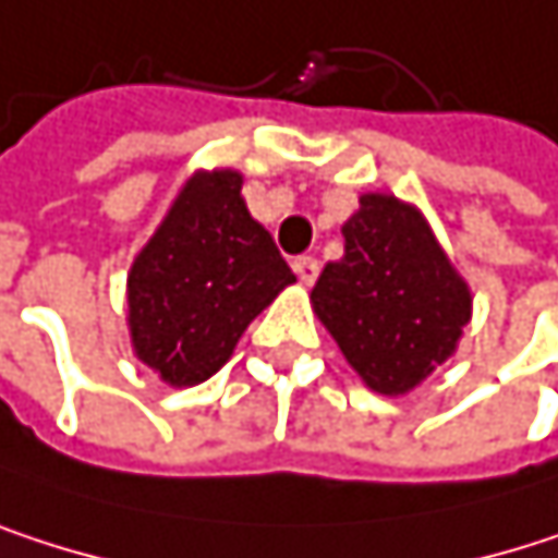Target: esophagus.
<instances>
[{
  "mask_svg": "<svg viewBox=\"0 0 558 558\" xmlns=\"http://www.w3.org/2000/svg\"><path fill=\"white\" fill-rule=\"evenodd\" d=\"M292 269H295V276H299L302 282H315L322 266H318V259H315V256H295Z\"/></svg>",
  "mask_w": 558,
  "mask_h": 558,
  "instance_id": "obj_1",
  "label": "esophagus"
}]
</instances>
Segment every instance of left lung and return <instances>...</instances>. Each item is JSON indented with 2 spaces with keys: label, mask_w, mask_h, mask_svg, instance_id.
<instances>
[{
  "label": "left lung",
  "mask_w": 558,
  "mask_h": 558,
  "mask_svg": "<svg viewBox=\"0 0 558 558\" xmlns=\"http://www.w3.org/2000/svg\"><path fill=\"white\" fill-rule=\"evenodd\" d=\"M341 233L344 256L312 289L315 315L374 393H410L454 354L471 322L468 282L393 194H364Z\"/></svg>",
  "instance_id": "left-lung-1"
}]
</instances>
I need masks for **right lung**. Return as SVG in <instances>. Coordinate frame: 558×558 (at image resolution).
I'll use <instances>...</instances> for the list:
<instances>
[{
	"label": "right lung",
	"mask_w": 558,
	"mask_h": 558,
	"mask_svg": "<svg viewBox=\"0 0 558 558\" xmlns=\"http://www.w3.org/2000/svg\"><path fill=\"white\" fill-rule=\"evenodd\" d=\"M240 171H194L130 269L133 351L168 387L214 377L292 269L240 194Z\"/></svg>",
	"instance_id": "add662e5"
}]
</instances>
